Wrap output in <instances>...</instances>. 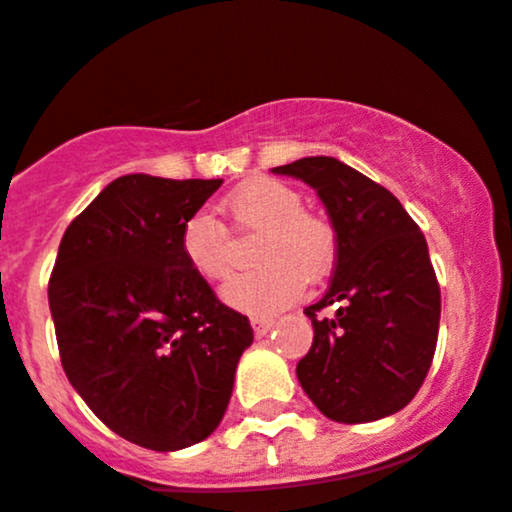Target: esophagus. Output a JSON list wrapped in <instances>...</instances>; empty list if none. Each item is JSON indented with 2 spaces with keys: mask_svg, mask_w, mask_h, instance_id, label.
Instances as JSON below:
<instances>
[{
  "mask_svg": "<svg viewBox=\"0 0 512 512\" xmlns=\"http://www.w3.org/2000/svg\"><path fill=\"white\" fill-rule=\"evenodd\" d=\"M273 324H275V321L268 319V317H254V319H251V326H254L256 336H263V333L271 331Z\"/></svg>",
  "mask_w": 512,
  "mask_h": 512,
  "instance_id": "esophagus-1",
  "label": "esophagus"
}]
</instances>
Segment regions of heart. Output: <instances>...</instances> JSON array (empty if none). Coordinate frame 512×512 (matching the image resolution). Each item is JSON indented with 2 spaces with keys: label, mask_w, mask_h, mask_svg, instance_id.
I'll list each match as a JSON object with an SVG mask.
<instances>
[{
  "label": "heart",
  "mask_w": 512,
  "mask_h": 512,
  "mask_svg": "<svg viewBox=\"0 0 512 512\" xmlns=\"http://www.w3.org/2000/svg\"><path fill=\"white\" fill-rule=\"evenodd\" d=\"M222 212L239 234H258L254 273L232 278L222 300L239 312L266 314L285 309L302 295L304 280L319 283L336 258V237L326 220L304 210L302 195L275 179L241 183L222 200ZM181 254L198 278L225 280L232 268V241L227 229L195 212L181 227Z\"/></svg>",
  "instance_id": "heart-1"
}]
</instances>
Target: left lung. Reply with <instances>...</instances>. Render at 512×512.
Listing matches in <instances>:
<instances>
[{"label":"left lung","mask_w":512,"mask_h":512,"mask_svg":"<svg viewBox=\"0 0 512 512\" xmlns=\"http://www.w3.org/2000/svg\"><path fill=\"white\" fill-rule=\"evenodd\" d=\"M273 171L309 183L336 234L329 290L304 309L314 341L297 380L331 421L392 416L421 389L438 343L440 285L426 237L387 188L338 159L304 157Z\"/></svg>","instance_id":"obj_1"}]
</instances>
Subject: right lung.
I'll return each instance as SVG.
<instances>
[{"mask_svg":"<svg viewBox=\"0 0 512 512\" xmlns=\"http://www.w3.org/2000/svg\"><path fill=\"white\" fill-rule=\"evenodd\" d=\"M220 179L130 174L67 227L48 300L67 380L120 438L157 452L220 426L249 319L181 254V227Z\"/></svg>","mask_w":512,"mask_h":512,"instance_id":"add662e5","label":"right lung"}]
</instances>
